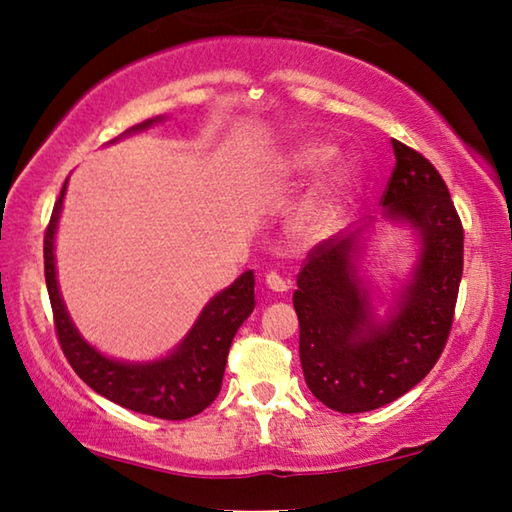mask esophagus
Returning <instances> with one entry per match:
<instances>
[{"mask_svg": "<svg viewBox=\"0 0 512 512\" xmlns=\"http://www.w3.org/2000/svg\"><path fill=\"white\" fill-rule=\"evenodd\" d=\"M266 287L271 289V291H277V293H284L289 289V284H287V280H284L282 275H277V273H266Z\"/></svg>", "mask_w": 512, "mask_h": 512, "instance_id": "34e87169", "label": "esophagus"}]
</instances>
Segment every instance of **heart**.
<instances>
[{
    "label": "heart",
    "instance_id": "obj_1",
    "mask_svg": "<svg viewBox=\"0 0 512 512\" xmlns=\"http://www.w3.org/2000/svg\"><path fill=\"white\" fill-rule=\"evenodd\" d=\"M334 158V149L329 144L323 142H307L300 144L296 151L291 153V158L287 162V176H316L318 171H323L329 162ZM348 187H350V173L348 171H339L332 178L316 201H311V205L305 210V216H302V225L309 232H325L332 228L339 219V214L343 210L345 196H348Z\"/></svg>",
    "mask_w": 512,
    "mask_h": 512
}]
</instances>
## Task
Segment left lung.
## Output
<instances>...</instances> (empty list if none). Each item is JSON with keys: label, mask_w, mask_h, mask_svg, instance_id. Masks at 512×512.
<instances>
[{"label": "left lung", "mask_w": 512, "mask_h": 512, "mask_svg": "<svg viewBox=\"0 0 512 512\" xmlns=\"http://www.w3.org/2000/svg\"><path fill=\"white\" fill-rule=\"evenodd\" d=\"M395 167L381 205L422 235V257L397 314L370 318L354 277L357 232L309 250L293 293L300 323V363L316 400L339 413L379 409L411 391L443 354L463 275V223L438 169L393 140Z\"/></svg>", "instance_id": "8db88e82"}]
</instances>
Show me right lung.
I'll use <instances>...</instances> for the list:
<instances>
[{"label":"right lung","instance_id":"right-lung-1","mask_svg":"<svg viewBox=\"0 0 512 512\" xmlns=\"http://www.w3.org/2000/svg\"><path fill=\"white\" fill-rule=\"evenodd\" d=\"M151 124L144 121L137 128ZM135 131V128H133ZM65 187L45 230V280L56 336L69 366L85 384L124 409L162 420H187L207 409L221 391L225 361L241 323L255 309V275L246 271L203 309L183 345L155 363H121L106 359L81 339L60 300L54 266V235Z\"/></svg>","mask_w":512,"mask_h":512}]
</instances>
